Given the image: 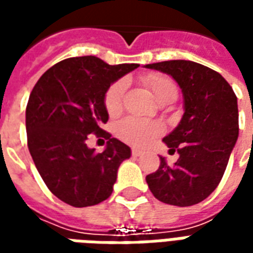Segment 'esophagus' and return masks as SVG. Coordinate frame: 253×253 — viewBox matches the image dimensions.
<instances>
[{"label": "esophagus", "instance_id": "1", "mask_svg": "<svg viewBox=\"0 0 253 253\" xmlns=\"http://www.w3.org/2000/svg\"><path fill=\"white\" fill-rule=\"evenodd\" d=\"M131 154L134 157H139L142 154V150H139V149H131Z\"/></svg>", "mask_w": 253, "mask_h": 253}]
</instances>
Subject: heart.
<instances>
[{
  "label": "heart",
  "instance_id": "b5f03b06",
  "mask_svg": "<svg viewBox=\"0 0 253 253\" xmlns=\"http://www.w3.org/2000/svg\"><path fill=\"white\" fill-rule=\"evenodd\" d=\"M143 83L150 89L156 99L161 100L170 93H177L175 81L165 74L152 73L143 77ZM126 90V80H118L111 84L104 94V107L111 116L118 115L122 110L123 93ZM163 132V126L159 122H146L137 118H126L116 127V135L122 141L131 145H143L152 138Z\"/></svg>",
  "mask_w": 253,
  "mask_h": 253
}]
</instances>
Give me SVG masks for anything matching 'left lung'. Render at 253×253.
Here are the masks:
<instances>
[{"mask_svg":"<svg viewBox=\"0 0 253 253\" xmlns=\"http://www.w3.org/2000/svg\"><path fill=\"white\" fill-rule=\"evenodd\" d=\"M146 67L172 76L184 96V115L163 139L169 153L180 157L175 165L160 157L159 169L146 176V183L159 201L192 206L205 201L225 173L239 137L237 97L219 73L201 63L179 59Z\"/></svg>","mask_w":253,"mask_h":253,"instance_id":"obj_1","label":"left lung"}]
</instances>
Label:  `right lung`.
I'll use <instances>...</instances> for the list:
<instances>
[{"instance_id": "right-lung-1", "label": "right lung", "mask_w": 253, "mask_h": 253, "mask_svg": "<svg viewBox=\"0 0 253 253\" xmlns=\"http://www.w3.org/2000/svg\"><path fill=\"white\" fill-rule=\"evenodd\" d=\"M138 66L108 65L93 55L67 58L50 67L31 92L25 110L30 153L48 190L70 206L105 201L119 165L131 156L101 126L108 122L105 90ZM89 133L109 139L104 152L86 146Z\"/></svg>"}]
</instances>
